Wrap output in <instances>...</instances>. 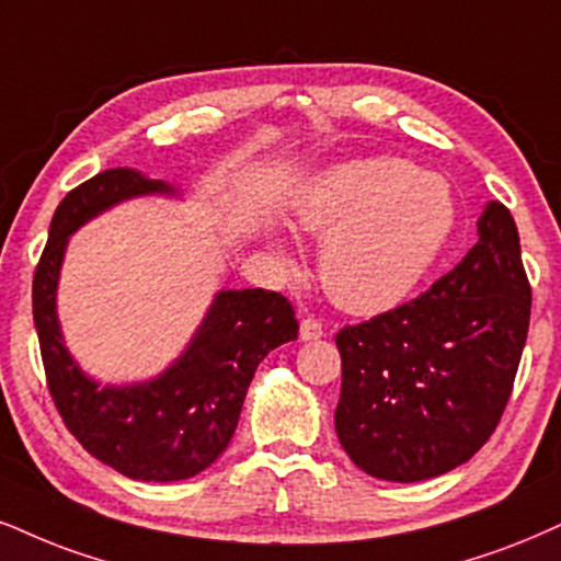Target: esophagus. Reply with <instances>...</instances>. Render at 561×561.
<instances>
[{
    "mask_svg": "<svg viewBox=\"0 0 561 561\" xmlns=\"http://www.w3.org/2000/svg\"><path fill=\"white\" fill-rule=\"evenodd\" d=\"M299 335H301V341H317V337L324 335L322 322L317 320V317H304L301 328H299Z\"/></svg>",
    "mask_w": 561,
    "mask_h": 561,
    "instance_id": "1",
    "label": "esophagus"
}]
</instances>
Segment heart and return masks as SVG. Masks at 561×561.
<instances>
[{"label": "heart", "instance_id": "obj_1", "mask_svg": "<svg viewBox=\"0 0 561 561\" xmlns=\"http://www.w3.org/2000/svg\"><path fill=\"white\" fill-rule=\"evenodd\" d=\"M296 216L324 237L320 275L333 301L379 312L403 301L439 260L458 203L439 174L400 158H364L324 171Z\"/></svg>", "mask_w": 561, "mask_h": 561}]
</instances>
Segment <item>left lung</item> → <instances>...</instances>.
Segmentation results:
<instances>
[{"mask_svg":"<svg viewBox=\"0 0 561 561\" xmlns=\"http://www.w3.org/2000/svg\"><path fill=\"white\" fill-rule=\"evenodd\" d=\"M530 283L510 210L489 203L479 241L416 299L337 330V439L364 473L424 481L471 460L513 396Z\"/></svg>","mask_w":561,"mask_h":561,"instance_id":"8db88e82","label":"left lung"}]
</instances>
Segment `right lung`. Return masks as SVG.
<instances>
[{"label":"right lung","mask_w":561,"mask_h":561,"mask_svg":"<svg viewBox=\"0 0 561 561\" xmlns=\"http://www.w3.org/2000/svg\"><path fill=\"white\" fill-rule=\"evenodd\" d=\"M148 192L169 186L129 169L101 171L67 192L33 273V322L48 396L69 434L122 476L179 481L205 471L228 447L254 369L280 343L296 341L299 320L278 291H220L184 356L153 382H90L61 343L54 309L67 237L106 207Z\"/></svg>","instance_id":"right-lung-1"}]
</instances>
